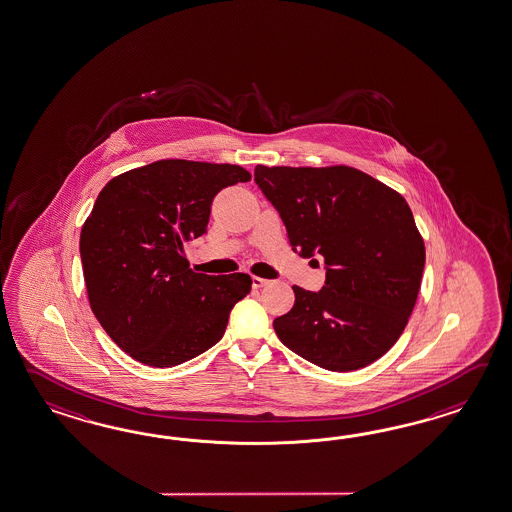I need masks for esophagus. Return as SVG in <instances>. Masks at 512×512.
Instances as JSON below:
<instances>
[{
  "label": "esophagus",
  "instance_id": "obj_1",
  "mask_svg": "<svg viewBox=\"0 0 512 512\" xmlns=\"http://www.w3.org/2000/svg\"><path fill=\"white\" fill-rule=\"evenodd\" d=\"M251 283H253V287L255 288H262L266 287L270 281H268V279H262V277H253V279H251Z\"/></svg>",
  "mask_w": 512,
  "mask_h": 512
}]
</instances>
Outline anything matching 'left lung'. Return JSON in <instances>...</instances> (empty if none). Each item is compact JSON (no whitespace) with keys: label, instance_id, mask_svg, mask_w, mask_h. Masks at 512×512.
<instances>
[{"label":"left lung","instance_id":"8db88e82","mask_svg":"<svg viewBox=\"0 0 512 512\" xmlns=\"http://www.w3.org/2000/svg\"><path fill=\"white\" fill-rule=\"evenodd\" d=\"M255 183L292 250L325 261L318 292L292 287L294 307L274 320L279 340L331 372L377 361L401 337L424 274V240L407 201L349 166L259 164Z\"/></svg>","mask_w":512,"mask_h":512}]
</instances>
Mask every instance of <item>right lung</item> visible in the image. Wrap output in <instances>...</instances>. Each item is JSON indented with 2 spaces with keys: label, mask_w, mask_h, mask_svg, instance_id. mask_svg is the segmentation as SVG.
Instances as JSON below:
<instances>
[{
  "label": "right lung",
  "mask_w": 512,
  "mask_h": 512,
  "mask_svg": "<svg viewBox=\"0 0 512 512\" xmlns=\"http://www.w3.org/2000/svg\"><path fill=\"white\" fill-rule=\"evenodd\" d=\"M235 164L166 159L111 179L79 238L88 301L105 333L155 368L198 357L224 337L248 274H194L183 244L207 233L214 196L246 183Z\"/></svg>",
  "instance_id": "1"
}]
</instances>
